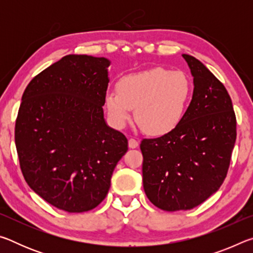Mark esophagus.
<instances>
[{
    "instance_id": "1",
    "label": "esophagus",
    "mask_w": 253,
    "mask_h": 253,
    "mask_svg": "<svg viewBox=\"0 0 253 253\" xmlns=\"http://www.w3.org/2000/svg\"><path fill=\"white\" fill-rule=\"evenodd\" d=\"M138 140H136L135 138H129V140H128V146H129L130 148H136L138 147Z\"/></svg>"
}]
</instances>
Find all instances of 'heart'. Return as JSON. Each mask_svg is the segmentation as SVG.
Returning <instances> with one entry per match:
<instances>
[{
  "mask_svg": "<svg viewBox=\"0 0 253 253\" xmlns=\"http://www.w3.org/2000/svg\"><path fill=\"white\" fill-rule=\"evenodd\" d=\"M192 84L182 71L153 68L125 76L117 83V92L106 95V107L115 125L123 127L130 109L144 132L152 136L173 130L185 114Z\"/></svg>",
  "mask_w": 253,
  "mask_h": 253,
  "instance_id": "1",
  "label": "heart"
}]
</instances>
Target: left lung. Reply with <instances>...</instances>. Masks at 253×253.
<instances>
[{
  "instance_id": "8db88e82",
  "label": "left lung",
  "mask_w": 253,
  "mask_h": 253,
  "mask_svg": "<svg viewBox=\"0 0 253 253\" xmlns=\"http://www.w3.org/2000/svg\"><path fill=\"white\" fill-rule=\"evenodd\" d=\"M183 58L194 77L191 104L173 130L140 143L145 193L169 212L193 209L219 190L237 139V118L223 84L196 58Z\"/></svg>"
}]
</instances>
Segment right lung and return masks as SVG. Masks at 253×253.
<instances>
[{
  "label": "right lung",
  "instance_id": "add662e5",
  "mask_svg": "<svg viewBox=\"0 0 253 253\" xmlns=\"http://www.w3.org/2000/svg\"><path fill=\"white\" fill-rule=\"evenodd\" d=\"M110 65L106 58L68 54L30 81L15 121V146L28 185L69 213L98 207L128 149L104 119Z\"/></svg>",
  "mask_w": 253,
  "mask_h": 253
}]
</instances>
